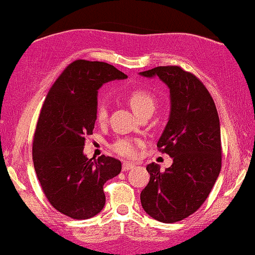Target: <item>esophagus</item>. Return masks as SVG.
Here are the masks:
<instances>
[{
  "mask_svg": "<svg viewBox=\"0 0 255 255\" xmlns=\"http://www.w3.org/2000/svg\"><path fill=\"white\" fill-rule=\"evenodd\" d=\"M133 167H135V164H134V162H124V164H122V171H128Z\"/></svg>",
  "mask_w": 255,
  "mask_h": 255,
  "instance_id": "1",
  "label": "esophagus"
}]
</instances>
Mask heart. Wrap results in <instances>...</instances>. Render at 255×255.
I'll return each mask as SVG.
<instances>
[{"label": "heart", "instance_id": "heart-1", "mask_svg": "<svg viewBox=\"0 0 255 255\" xmlns=\"http://www.w3.org/2000/svg\"><path fill=\"white\" fill-rule=\"evenodd\" d=\"M127 101L134 110V113L139 116L143 115L146 112H153L155 107V100L148 91L143 89H133L129 91L127 96ZM97 124L103 125L108 120V110H107L106 104L103 102H98L96 106V112H95ZM142 145V141L140 139H133V137H121L116 140L112 145V149L116 154L126 158L135 157L137 153V148Z\"/></svg>", "mask_w": 255, "mask_h": 255}]
</instances>
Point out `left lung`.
<instances>
[{
  "label": "left lung",
  "mask_w": 255,
  "mask_h": 255,
  "mask_svg": "<svg viewBox=\"0 0 255 255\" xmlns=\"http://www.w3.org/2000/svg\"><path fill=\"white\" fill-rule=\"evenodd\" d=\"M140 75L158 76L170 89L171 114L157 147L173 158L165 171L155 162L147 165L151 178L141 191V205L157 221L178 222L201 208L220 174L219 114L202 81L180 66H158Z\"/></svg>",
  "instance_id": "8db88e82"
}]
</instances>
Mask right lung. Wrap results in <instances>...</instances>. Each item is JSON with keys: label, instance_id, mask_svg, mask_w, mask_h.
Instances as JSON below:
<instances>
[{"label": "right lung", "instance_id": "right-lung-1", "mask_svg": "<svg viewBox=\"0 0 255 255\" xmlns=\"http://www.w3.org/2000/svg\"><path fill=\"white\" fill-rule=\"evenodd\" d=\"M127 77L103 61L77 59L65 67L42 104L33 136V164L54 209L75 220L97 215L106 204L103 185L121 172L119 159L83 154L96 121L97 90Z\"/></svg>", "mask_w": 255, "mask_h": 255}]
</instances>
